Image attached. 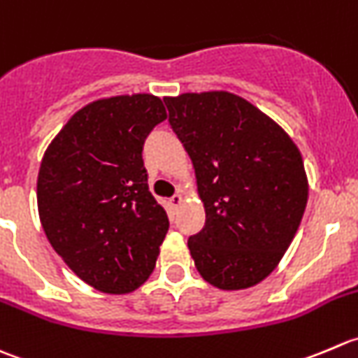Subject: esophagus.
<instances>
[{
  "label": "esophagus",
  "mask_w": 358,
  "mask_h": 358,
  "mask_svg": "<svg viewBox=\"0 0 358 358\" xmlns=\"http://www.w3.org/2000/svg\"><path fill=\"white\" fill-rule=\"evenodd\" d=\"M169 201H171V207L174 208V210H178V208L180 207V205H182V201H184L182 193H176L174 196H172Z\"/></svg>",
  "instance_id": "34e87169"
}]
</instances>
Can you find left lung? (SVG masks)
<instances>
[{"label":"left lung","mask_w":358,"mask_h":358,"mask_svg":"<svg viewBox=\"0 0 358 358\" xmlns=\"http://www.w3.org/2000/svg\"><path fill=\"white\" fill-rule=\"evenodd\" d=\"M164 101L205 208V226L187 240L194 266L221 291L252 287L278 266L303 219L308 178L299 148L231 92Z\"/></svg>","instance_id":"8db88e82"}]
</instances>
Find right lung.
<instances>
[{"mask_svg":"<svg viewBox=\"0 0 358 358\" xmlns=\"http://www.w3.org/2000/svg\"><path fill=\"white\" fill-rule=\"evenodd\" d=\"M164 120L153 94L97 99L67 120L41 160L45 235L73 273L104 294L143 285L169 231L143 162L144 139Z\"/></svg>","mask_w":358,"mask_h":358,"instance_id":"1","label":"right lung"}]
</instances>
